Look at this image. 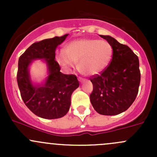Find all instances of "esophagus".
<instances>
[{"instance_id": "34e87169", "label": "esophagus", "mask_w": 157, "mask_h": 157, "mask_svg": "<svg viewBox=\"0 0 157 157\" xmlns=\"http://www.w3.org/2000/svg\"><path fill=\"white\" fill-rule=\"evenodd\" d=\"M78 80H79V81L81 82V83H82V82L84 81V79L82 78V77H79V78H78Z\"/></svg>"}]
</instances>
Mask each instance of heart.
<instances>
[{"label":"heart","instance_id":"b5f03b06","mask_svg":"<svg viewBox=\"0 0 157 157\" xmlns=\"http://www.w3.org/2000/svg\"><path fill=\"white\" fill-rule=\"evenodd\" d=\"M113 48L109 42L92 39H80L67 44L65 50L57 55V61L64 69L69 71L77 63L81 74L93 76L103 71L109 66Z\"/></svg>","mask_w":157,"mask_h":157}]
</instances>
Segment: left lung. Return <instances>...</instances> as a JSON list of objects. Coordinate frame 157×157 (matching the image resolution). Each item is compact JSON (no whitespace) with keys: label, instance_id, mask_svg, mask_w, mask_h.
Here are the masks:
<instances>
[{"label":"left lung","instance_id":"left-lung-1","mask_svg":"<svg viewBox=\"0 0 157 157\" xmlns=\"http://www.w3.org/2000/svg\"><path fill=\"white\" fill-rule=\"evenodd\" d=\"M100 36L111 44L113 55L106 68L90 78L93 85L90 102L99 114L118 115L131 106L138 93L139 59L128 45L112 36Z\"/></svg>","mask_w":157,"mask_h":157}]
</instances>
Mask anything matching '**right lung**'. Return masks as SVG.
Wrapping results in <instances>:
<instances>
[{
    "label": "right lung",
    "instance_id": "add662e5",
    "mask_svg": "<svg viewBox=\"0 0 157 157\" xmlns=\"http://www.w3.org/2000/svg\"><path fill=\"white\" fill-rule=\"evenodd\" d=\"M68 34L33 43L20 57L17 83L25 105L37 116L55 119L64 116L71 106L73 92L79 86L76 75L64 74L55 61V50ZM36 59H44L49 76L43 85H33L30 79L29 66Z\"/></svg>",
    "mask_w": 157,
    "mask_h": 157
}]
</instances>
